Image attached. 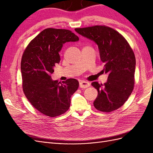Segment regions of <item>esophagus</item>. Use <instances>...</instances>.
<instances>
[{"instance_id": "esophagus-1", "label": "esophagus", "mask_w": 153, "mask_h": 153, "mask_svg": "<svg viewBox=\"0 0 153 153\" xmlns=\"http://www.w3.org/2000/svg\"><path fill=\"white\" fill-rule=\"evenodd\" d=\"M90 86V83L88 82L87 81H84V80H82L80 82V88H87L88 87Z\"/></svg>"}]
</instances>
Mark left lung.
<instances>
[{"instance_id":"obj_1","label":"left lung","mask_w":153,"mask_h":153,"mask_svg":"<svg viewBox=\"0 0 153 153\" xmlns=\"http://www.w3.org/2000/svg\"><path fill=\"white\" fill-rule=\"evenodd\" d=\"M82 36L98 45L103 71L108 74L107 82L92 85L98 91L94 107L101 112H110L122 106L133 91L135 84L136 60L128 41L117 31L105 25L75 29Z\"/></svg>"}]
</instances>
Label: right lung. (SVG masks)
Returning <instances> with one entry per match:
<instances>
[{
    "label": "right lung",
    "mask_w": 153,
    "mask_h": 153,
    "mask_svg": "<svg viewBox=\"0 0 153 153\" xmlns=\"http://www.w3.org/2000/svg\"><path fill=\"white\" fill-rule=\"evenodd\" d=\"M78 40L71 30L48 28L35 37L24 50L21 61L23 91L41 114L56 117L70 106L71 97L79 83L75 78L62 82L53 80L51 74L61 61L59 52L63 44Z\"/></svg>",
    "instance_id": "1"
}]
</instances>
